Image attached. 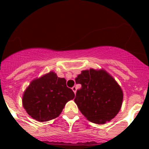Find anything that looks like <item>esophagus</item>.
Here are the masks:
<instances>
[{
    "label": "esophagus",
    "instance_id": "esophagus-1",
    "mask_svg": "<svg viewBox=\"0 0 149 149\" xmlns=\"http://www.w3.org/2000/svg\"><path fill=\"white\" fill-rule=\"evenodd\" d=\"M72 90H73L74 93H75L76 91H77V87H76V86H73V87H72Z\"/></svg>",
    "mask_w": 149,
    "mask_h": 149
}]
</instances>
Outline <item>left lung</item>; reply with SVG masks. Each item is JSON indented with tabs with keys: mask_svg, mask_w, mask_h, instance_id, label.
Here are the masks:
<instances>
[{
	"mask_svg": "<svg viewBox=\"0 0 149 149\" xmlns=\"http://www.w3.org/2000/svg\"><path fill=\"white\" fill-rule=\"evenodd\" d=\"M81 88L77 90L74 102L88 120L104 124L113 119L120 110L122 90L116 81L104 70L81 72L75 78Z\"/></svg>",
	"mask_w": 149,
	"mask_h": 149,
	"instance_id": "left-lung-1",
	"label": "left lung"
}]
</instances>
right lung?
Listing matches in <instances>:
<instances>
[{
  "label": "right lung",
  "mask_w": 149,
  "mask_h": 149,
  "mask_svg": "<svg viewBox=\"0 0 149 149\" xmlns=\"http://www.w3.org/2000/svg\"><path fill=\"white\" fill-rule=\"evenodd\" d=\"M74 98V93L67 87L65 79L51 72L30 83L22 103L33 119L47 122L59 116L65 104Z\"/></svg>",
  "instance_id": "obj_1"
}]
</instances>
